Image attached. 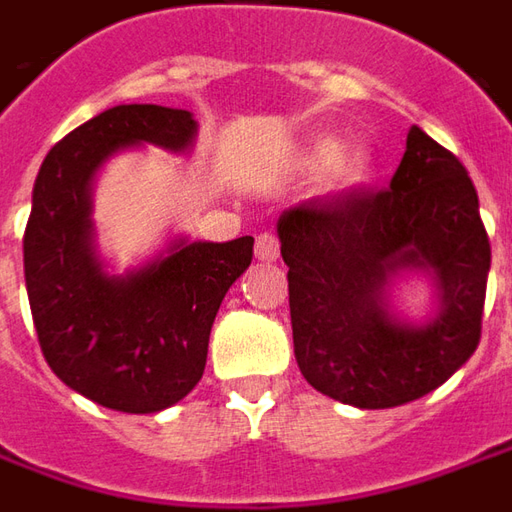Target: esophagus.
<instances>
[{"label":"esophagus","instance_id":"obj_1","mask_svg":"<svg viewBox=\"0 0 512 512\" xmlns=\"http://www.w3.org/2000/svg\"><path fill=\"white\" fill-rule=\"evenodd\" d=\"M278 256H281V242H278L276 234L264 231V234L256 236V259H262V262H276Z\"/></svg>","mask_w":512,"mask_h":512}]
</instances>
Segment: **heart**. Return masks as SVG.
Wrapping results in <instances>:
<instances>
[{"label": "heart", "mask_w": 512, "mask_h": 512, "mask_svg": "<svg viewBox=\"0 0 512 512\" xmlns=\"http://www.w3.org/2000/svg\"><path fill=\"white\" fill-rule=\"evenodd\" d=\"M340 152H343V144L337 139H317L306 147L303 164L309 169L331 167V186L337 192H354L373 178V158L368 150H348L343 156Z\"/></svg>", "instance_id": "b5f03b06"}]
</instances>
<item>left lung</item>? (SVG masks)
I'll return each instance as SVG.
<instances>
[{
  "label": "left lung",
  "instance_id": "1",
  "mask_svg": "<svg viewBox=\"0 0 512 512\" xmlns=\"http://www.w3.org/2000/svg\"><path fill=\"white\" fill-rule=\"evenodd\" d=\"M278 239L295 359L323 396L359 410L401 407L477 351L491 242L460 158L418 125L390 189L303 200L281 214ZM401 269H426L439 284V312L424 327L386 312L383 287Z\"/></svg>",
  "mask_w": 512,
  "mask_h": 512
}]
</instances>
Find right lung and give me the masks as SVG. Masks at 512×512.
I'll use <instances>...</instances> for the list:
<instances>
[{
  "instance_id": "1",
  "label": "right lung",
  "mask_w": 512,
  "mask_h": 512,
  "mask_svg": "<svg viewBox=\"0 0 512 512\" xmlns=\"http://www.w3.org/2000/svg\"><path fill=\"white\" fill-rule=\"evenodd\" d=\"M197 122L164 105H116L74 128L38 169L24 228V281L47 365L66 387L119 412H161L200 382L211 323L253 259V236L175 242L108 276L91 242V178L130 144L186 150Z\"/></svg>"
}]
</instances>
